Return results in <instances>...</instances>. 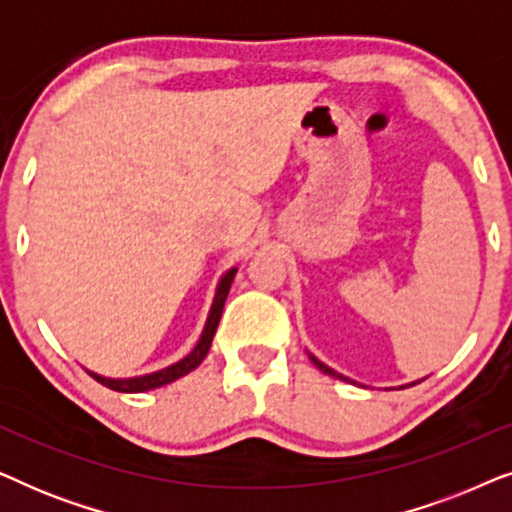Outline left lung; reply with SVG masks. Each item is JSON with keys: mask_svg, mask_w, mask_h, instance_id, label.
Wrapping results in <instances>:
<instances>
[{"mask_svg": "<svg viewBox=\"0 0 512 512\" xmlns=\"http://www.w3.org/2000/svg\"><path fill=\"white\" fill-rule=\"evenodd\" d=\"M310 359H312V363H314V366H317V368L321 370V373H326V375H333V377H338V380H347V377H342L340 373H335V370H333V368H328V366H326V363H321V361L317 359V356H312V354H310Z\"/></svg>", "mask_w": 512, "mask_h": 512, "instance_id": "8db88e82", "label": "left lung"}]
</instances>
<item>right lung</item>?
I'll use <instances>...</instances> for the list:
<instances>
[{
    "instance_id": "add662e5",
    "label": "right lung",
    "mask_w": 512,
    "mask_h": 512,
    "mask_svg": "<svg viewBox=\"0 0 512 512\" xmlns=\"http://www.w3.org/2000/svg\"><path fill=\"white\" fill-rule=\"evenodd\" d=\"M235 272L237 268H230L226 275L221 277L219 286H216V296H214V303H212V310H209V317H207V324H205V331H202L198 345L193 347V352L184 356V359L172 363V366H167L163 370H158V373H149V375H139V377H128V380H111V377H102L97 373H88L95 377L97 382L104 384V387L114 389V391H123V394H139V391H149V389H158V387H165V384H170L174 380H179V377H184L195 370L205 359L209 347H212V340H214V333H216V326H219V319H221V312H223V305H226V298H228V291H230V284H233L235 279Z\"/></svg>"
}]
</instances>
